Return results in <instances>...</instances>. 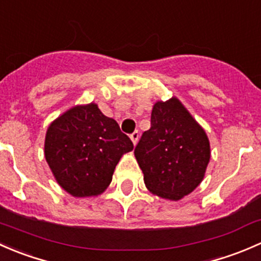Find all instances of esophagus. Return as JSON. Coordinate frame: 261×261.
<instances>
[{
  "label": "esophagus",
  "mask_w": 261,
  "mask_h": 261,
  "mask_svg": "<svg viewBox=\"0 0 261 261\" xmlns=\"http://www.w3.org/2000/svg\"><path fill=\"white\" fill-rule=\"evenodd\" d=\"M130 139H132V142H133L134 146H136L137 142H138V139H139V133H138V132H134V133H132L130 134Z\"/></svg>",
  "instance_id": "1"
}]
</instances>
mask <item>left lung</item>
Wrapping results in <instances>:
<instances>
[{
  "mask_svg": "<svg viewBox=\"0 0 261 261\" xmlns=\"http://www.w3.org/2000/svg\"><path fill=\"white\" fill-rule=\"evenodd\" d=\"M134 155L149 192L178 201L202 182L211 157L210 141L186 107L172 96L154 103L150 128L142 134Z\"/></svg>",
  "mask_w": 261,
  "mask_h": 261,
  "instance_id": "1",
  "label": "left lung"
}]
</instances>
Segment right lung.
<instances>
[{
    "label": "right lung",
    "instance_id": "obj_1",
    "mask_svg": "<svg viewBox=\"0 0 261 261\" xmlns=\"http://www.w3.org/2000/svg\"><path fill=\"white\" fill-rule=\"evenodd\" d=\"M133 143L98 104L75 106L51 122L45 160L59 186L74 197L98 196L111 185L115 166Z\"/></svg>",
    "mask_w": 261,
    "mask_h": 261
}]
</instances>
